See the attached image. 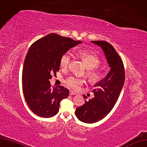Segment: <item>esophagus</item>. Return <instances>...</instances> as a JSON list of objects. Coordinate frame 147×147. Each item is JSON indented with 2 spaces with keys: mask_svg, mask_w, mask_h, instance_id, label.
<instances>
[{
  "mask_svg": "<svg viewBox=\"0 0 147 147\" xmlns=\"http://www.w3.org/2000/svg\"><path fill=\"white\" fill-rule=\"evenodd\" d=\"M69 95H76V93L75 92H74L73 91H70V93H69Z\"/></svg>",
  "mask_w": 147,
  "mask_h": 147,
  "instance_id": "1",
  "label": "esophagus"
}]
</instances>
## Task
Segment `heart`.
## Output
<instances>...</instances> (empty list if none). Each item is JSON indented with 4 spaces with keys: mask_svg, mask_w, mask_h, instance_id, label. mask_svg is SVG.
<instances>
[{
    "mask_svg": "<svg viewBox=\"0 0 147 147\" xmlns=\"http://www.w3.org/2000/svg\"><path fill=\"white\" fill-rule=\"evenodd\" d=\"M79 56L82 59L86 64L88 72V76L90 82L95 83L98 82L102 78L103 73L98 69L92 70L99 66L101 61L98 57L92 51L89 49H82L78 52ZM71 62V57L69 53L63 54L60 58V65L63 68L66 69ZM65 83L70 88L74 90H78L83 84L84 80L79 78L70 77L65 80Z\"/></svg>",
    "mask_w": 147,
    "mask_h": 147,
    "instance_id": "heart-1",
    "label": "heart"
}]
</instances>
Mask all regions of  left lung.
<instances>
[{"mask_svg": "<svg viewBox=\"0 0 147 147\" xmlns=\"http://www.w3.org/2000/svg\"><path fill=\"white\" fill-rule=\"evenodd\" d=\"M101 47L111 67L106 77L94 86L95 97L76 109L75 115L83 122L92 123L105 117L113 109L123 86L125 74L122 59L113 46L108 42L92 41ZM83 97H86V95Z\"/></svg>", "mask_w": 147, "mask_h": 147, "instance_id": "left-lung-1", "label": "left lung"}]
</instances>
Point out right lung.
<instances>
[{"label":"right lung","instance_id":"add662e5","mask_svg":"<svg viewBox=\"0 0 147 147\" xmlns=\"http://www.w3.org/2000/svg\"><path fill=\"white\" fill-rule=\"evenodd\" d=\"M82 42L50 33L29 48L24 63L22 83L25 101L35 114L48 118L58 113L60 102L68 97L69 89L62 86L52 88L49 80L59 71L62 55Z\"/></svg>","mask_w":147,"mask_h":147}]
</instances>
